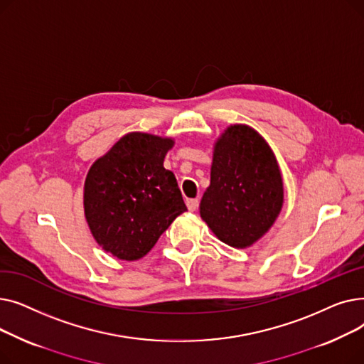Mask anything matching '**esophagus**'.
I'll return each mask as SVG.
<instances>
[{
    "mask_svg": "<svg viewBox=\"0 0 364 364\" xmlns=\"http://www.w3.org/2000/svg\"><path fill=\"white\" fill-rule=\"evenodd\" d=\"M187 208L188 211H196L198 206H199V200L198 199H187Z\"/></svg>",
    "mask_w": 364,
    "mask_h": 364,
    "instance_id": "1",
    "label": "esophagus"
}]
</instances>
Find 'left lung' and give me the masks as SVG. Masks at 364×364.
Instances as JSON below:
<instances>
[{"mask_svg": "<svg viewBox=\"0 0 364 364\" xmlns=\"http://www.w3.org/2000/svg\"><path fill=\"white\" fill-rule=\"evenodd\" d=\"M282 205V177L269 144L246 125L227 128L200 200L203 221L221 242L246 247L273 225Z\"/></svg>", "mask_w": 364, "mask_h": 364, "instance_id": "obj_1", "label": "left lung"}]
</instances>
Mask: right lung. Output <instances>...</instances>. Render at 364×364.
Returning <instances> with one entry per match:
<instances>
[{"instance_id": "right-lung-1", "label": "right lung", "mask_w": 364, "mask_h": 364, "mask_svg": "<svg viewBox=\"0 0 364 364\" xmlns=\"http://www.w3.org/2000/svg\"><path fill=\"white\" fill-rule=\"evenodd\" d=\"M172 144L171 139L131 132L90 168L85 218L106 252L125 261L144 257L187 211L174 174L164 168Z\"/></svg>"}]
</instances>
